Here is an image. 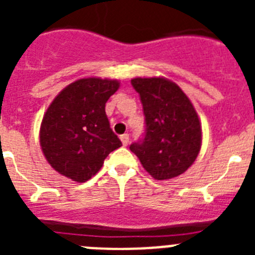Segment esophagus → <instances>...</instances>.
<instances>
[{"instance_id": "obj_1", "label": "esophagus", "mask_w": 255, "mask_h": 255, "mask_svg": "<svg viewBox=\"0 0 255 255\" xmlns=\"http://www.w3.org/2000/svg\"><path fill=\"white\" fill-rule=\"evenodd\" d=\"M121 141H123V145L124 147H126L128 144H129V134H123L120 136Z\"/></svg>"}]
</instances>
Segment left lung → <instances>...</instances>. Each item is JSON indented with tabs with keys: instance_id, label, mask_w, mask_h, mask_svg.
<instances>
[{
	"instance_id": "left-lung-1",
	"label": "left lung",
	"mask_w": 255,
	"mask_h": 255,
	"mask_svg": "<svg viewBox=\"0 0 255 255\" xmlns=\"http://www.w3.org/2000/svg\"><path fill=\"white\" fill-rule=\"evenodd\" d=\"M145 116V136L130 150L155 180L185 172L202 147V125L194 106L181 88L166 78H134Z\"/></svg>"
}]
</instances>
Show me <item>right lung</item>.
<instances>
[{
  "label": "right lung",
  "mask_w": 255,
  "mask_h": 255,
  "mask_svg": "<svg viewBox=\"0 0 255 255\" xmlns=\"http://www.w3.org/2000/svg\"><path fill=\"white\" fill-rule=\"evenodd\" d=\"M119 87L120 82L114 79H79L52 101L40 124L39 143L58 173L73 181H88L106 157L123 145L105 110Z\"/></svg>",
  "instance_id": "add662e5"
}]
</instances>
